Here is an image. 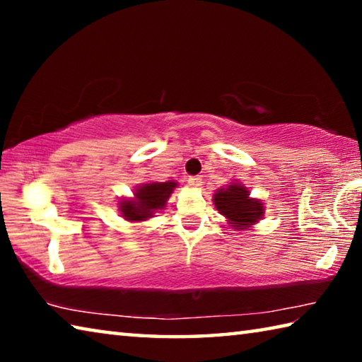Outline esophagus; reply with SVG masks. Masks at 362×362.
Wrapping results in <instances>:
<instances>
[{
    "label": "esophagus",
    "instance_id": "1",
    "mask_svg": "<svg viewBox=\"0 0 362 362\" xmlns=\"http://www.w3.org/2000/svg\"><path fill=\"white\" fill-rule=\"evenodd\" d=\"M188 185L194 189H198L201 185H203V180H201V177H189Z\"/></svg>",
    "mask_w": 362,
    "mask_h": 362
}]
</instances>
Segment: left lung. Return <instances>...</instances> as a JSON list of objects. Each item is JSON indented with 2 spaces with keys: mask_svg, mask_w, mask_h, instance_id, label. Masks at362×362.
Segmentation results:
<instances>
[{
  "mask_svg": "<svg viewBox=\"0 0 362 362\" xmlns=\"http://www.w3.org/2000/svg\"><path fill=\"white\" fill-rule=\"evenodd\" d=\"M212 201L216 209L228 218V225L236 230H249L265 212L260 201L250 198L249 189L241 183H231L226 188L217 189Z\"/></svg>",
  "mask_w": 362,
  "mask_h": 362,
  "instance_id": "left-lung-1",
  "label": "left lung"
}]
</instances>
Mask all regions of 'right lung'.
I'll return each instance as SVG.
<instances>
[{"label":"right lung","instance_id":"right-lung-1","mask_svg":"<svg viewBox=\"0 0 362 362\" xmlns=\"http://www.w3.org/2000/svg\"><path fill=\"white\" fill-rule=\"evenodd\" d=\"M177 182H150L144 183L134 192V198L119 201L121 217L127 222H145L156 211L164 209Z\"/></svg>","mask_w":362,"mask_h":362}]
</instances>
